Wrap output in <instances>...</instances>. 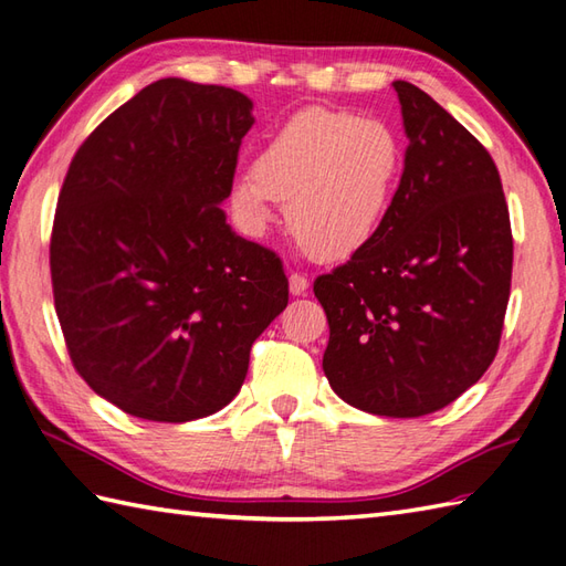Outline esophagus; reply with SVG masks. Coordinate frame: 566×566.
<instances>
[{"label": "esophagus", "instance_id": "obj_1", "mask_svg": "<svg viewBox=\"0 0 566 566\" xmlns=\"http://www.w3.org/2000/svg\"><path fill=\"white\" fill-rule=\"evenodd\" d=\"M290 292L294 296H304L308 292V280L304 274H298V272L290 274Z\"/></svg>", "mask_w": 566, "mask_h": 566}]
</instances>
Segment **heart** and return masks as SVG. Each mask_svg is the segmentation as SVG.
<instances>
[{
    "mask_svg": "<svg viewBox=\"0 0 566 566\" xmlns=\"http://www.w3.org/2000/svg\"><path fill=\"white\" fill-rule=\"evenodd\" d=\"M399 134L377 118L311 106L264 140L252 175L233 182V207L250 228L286 203L296 243L323 260L363 250L387 221L403 170Z\"/></svg>",
    "mask_w": 566,
    "mask_h": 566,
    "instance_id": "obj_1",
    "label": "heart"
}]
</instances>
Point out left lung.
Masks as SVG:
<instances>
[{
	"instance_id": "8db88e82",
	"label": "left lung",
	"mask_w": 566,
	"mask_h": 566,
	"mask_svg": "<svg viewBox=\"0 0 566 566\" xmlns=\"http://www.w3.org/2000/svg\"><path fill=\"white\" fill-rule=\"evenodd\" d=\"M408 148L379 233L314 282L323 371L359 411L418 418L494 363L511 296L509 203L489 150L416 84L396 80Z\"/></svg>"
}]
</instances>
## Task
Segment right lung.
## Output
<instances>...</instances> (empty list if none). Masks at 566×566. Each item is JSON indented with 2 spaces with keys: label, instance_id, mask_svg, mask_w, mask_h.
<instances>
[{
  "label": "right lung",
  "instance_id": "obj_1",
  "mask_svg": "<svg viewBox=\"0 0 566 566\" xmlns=\"http://www.w3.org/2000/svg\"><path fill=\"white\" fill-rule=\"evenodd\" d=\"M252 124L245 94L165 77L70 163L51 235L55 314L77 375L130 416L221 411L290 302L276 252L235 235L221 209Z\"/></svg>",
  "mask_w": 566,
  "mask_h": 566
}]
</instances>
